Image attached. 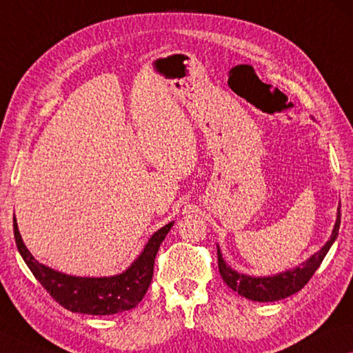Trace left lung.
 Wrapping results in <instances>:
<instances>
[{
	"label": "left lung",
	"mask_w": 353,
	"mask_h": 353,
	"mask_svg": "<svg viewBox=\"0 0 353 353\" xmlns=\"http://www.w3.org/2000/svg\"><path fill=\"white\" fill-rule=\"evenodd\" d=\"M341 225V211L338 210V218H336V224L332 236L325 243V246L321 251L314 254V256L306 260L305 263L300 265L294 270L285 271V273H279L276 276H268V278H251V276L240 274L233 271L229 265L224 262L222 254L218 248V267L221 278L224 283L230 287L232 290L238 292V295L248 298L252 301H278L287 298L290 295L296 294L303 287L307 284V281L312 278L316 270L321 267L323 257L327 256L328 249L332 248L333 241L336 240Z\"/></svg>",
	"instance_id": "left-lung-1"
}]
</instances>
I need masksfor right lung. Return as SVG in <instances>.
Here are the masks:
<instances>
[{
	"label": "right lung",
	"instance_id": "right-lung-1",
	"mask_svg": "<svg viewBox=\"0 0 353 353\" xmlns=\"http://www.w3.org/2000/svg\"><path fill=\"white\" fill-rule=\"evenodd\" d=\"M172 225L173 222H169L156 232L131 267L112 278H77V276L58 273L39 263L23 245L15 218L14 236L20 256L53 300L70 312L110 316V314L129 311L142 301L153 279L156 254Z\"/></svg>",
	"mask_w": 353,
	"mask_h": 353
}]
</instances>
